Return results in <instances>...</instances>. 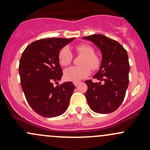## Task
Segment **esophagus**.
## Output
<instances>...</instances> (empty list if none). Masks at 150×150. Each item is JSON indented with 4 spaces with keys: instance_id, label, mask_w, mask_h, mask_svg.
Listing matches in <instances>:
<instances>
[{
    "instance_id": "esophagus-1",
    "label": "esophagus",
    "mask_w": 150,
    "mask_h": 150,
    "mask_svg": "<svg viewBox=\"0 0 150 150\" xmlns=\"http://www.w3.org/2000/svg\"><path fill=\"white\" fill-rule=\"evenodd\" d=\"M79 83H80V82H78V81H75V82H73V84L75 85V86H78V85L79 84Z\"/></svg>"
}]
</instances>
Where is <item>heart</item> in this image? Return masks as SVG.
I'll list each match as a JSON object with an SVG mask.
<instances>
[{
	"label": "heart",
	"instance_id": "heart-1",
	"mask_svg": "<svg viewBox=\"0 0 150 150\" xmlns=\"http://www.w3.org/2000/svg\"><path fill=\"white\" fill-rule=\"evenodd\" d=\"M75 51L78 55H83L80 61L81 66H74L67 68L64 70V77L70 81H78L88 76L91 73V68L96 70L100 67L101 60L95 54L94 48L86 43L78 45ZM59 64L62 66H67L73 60V54L68 46H64L58 53Z\"/></svg>",
	"mask_w": 150,
	"mask_h": 150
}]
</instances>
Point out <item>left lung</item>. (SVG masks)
Masks as SVG:
<instances>
[{
	"mask_svg": "<svg viewBox=\"0 0 150 150\" xmlns=\"http://www.w3.org/2000/svg\"><path fill=\"white\" fill-rule=\"evenodd\" d=\"M83 38L93 42L102 54L100 69L93 76L100 82L85 81L88 86L86 100L95 112L111 113L122 104L128 86L130 65L127 51L118 42L103 35L95 34Z\"/></svg>",
	"mask_w": 150,
	"mask_h": 150,
	"instance_id": "8db88e82",
	"label": "left lung"
}]
</instances>
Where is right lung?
Returning <instances> with one entry per match:
<instances>
[{
	"instance_id": "obj_1",
	"label": "right lung",
	"mask_w": 150,
	"mask_h": 150,
	"mask_svg": "<svg viewBox=\"0 0 150 150\" xmlns=\"http://www.w3.org/2000/svg\"><path fill=\"white\" fill-rule=\"evenodd\" d=\"M75 38H51L35 40L20 58L21 86L29 105L45 117L61 115L66 111L75 86L72 82L58 83L62 76L58 53Z\"/></svg>"
}]
</instances>
